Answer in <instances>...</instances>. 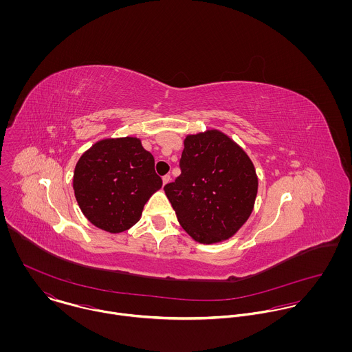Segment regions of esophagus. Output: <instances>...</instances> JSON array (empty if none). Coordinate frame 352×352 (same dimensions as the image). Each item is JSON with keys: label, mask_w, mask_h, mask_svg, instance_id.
I'll list each match as a JSON object with an SVG mask.
<instances>
[{"label": "esophagus", "mask_w": 352, "mask_h": 352, "mask_svg": "<svg viewBox=\"0 0 352 352\" xmlns=\"http://www.w3.org/2000/svg\"><path fill=\"white\" fill-rule=\"evenodd\" d=\"M170 182V175H165V176H162V183H164V186L165 184H168Z\"/></svg>", "instance_id": "esophagus-1"}]
</instances>
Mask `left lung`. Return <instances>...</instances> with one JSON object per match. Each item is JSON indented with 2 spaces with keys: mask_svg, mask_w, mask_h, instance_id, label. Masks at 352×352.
<instances>
[{
  "mask_svg": "<svg viewBox=\"0 0 352 352\" xmlns=\"http://www.w3.org/2000/svg\"><path fill=\"white\" fill-rule=\"evenodd\" d=\"M180 176L164 187L183 229L201 244L233 237L248 221L257 195L250 155L211 129L184 140Z\"/></svg>",
  "mask_w": 352,
  "mask_h": 352,
  "instance_id": "8db88e82",
  "label": "left lung"
}]
</instances>
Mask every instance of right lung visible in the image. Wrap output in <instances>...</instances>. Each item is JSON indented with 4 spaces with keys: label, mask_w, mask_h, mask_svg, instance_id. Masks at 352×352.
I'll list each match as a JSON object with an SVG mask.
<instances>
[{
    "label": "right lung",
    "mask_w": 352,
    "mask_h": 352,
    "mask_svg": "<svg viewBox=\"0 0 352 352\" xmlns=\"http://www.w3.org/2000/svg\"><path fill=\"white\" fill-rule=\"evenodd\" d=\"M161 187L154 157L135 137L98 141L82 153L73 175V190L82 214L109 233L134 226L146 201Z\"/></svg>",
    "instance_id": "obj_1"
}]
</instances>
